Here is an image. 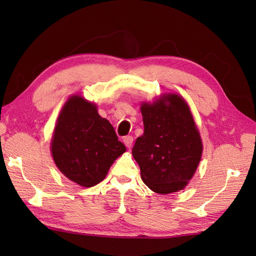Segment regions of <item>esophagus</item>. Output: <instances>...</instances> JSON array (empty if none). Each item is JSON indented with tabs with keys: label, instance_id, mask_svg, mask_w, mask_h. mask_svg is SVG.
I'll return each mask as SVG.
<instances>
[{
	"label": "esophagus",
	"instance_id": "obj_1",
	"mask_svg": "<svg viewBox=\"0 0 256 256\" xmlns=\"http://www.w3.org/2000/svg\"><path fill=\"white\" fill-rule=\"evenodd\" d=\"M124 143H125V145L128 147V148H131V146H132V143H134V138L131 136H127L124 138Z\"/></svg>",
	"mask_w": 256,
	"mask_h": 256
}]
</instances>
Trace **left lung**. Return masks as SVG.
Returning <instances> with one entry per match:
<instances>
[{"label":"left lung","mask_w":256,"mask_h":256,"mask_svg":"<svg viewBox=\"0 0 256 256\" xmlns=\"http://www.w3.org/2000/svg\"><path fill=\"white\" fill-rule=\"evenodd\" d=\"M144 134L132 154L144 184L160 194L184 188L202 156V141L188 104L178 95H166L141 108Z\"/></svg>","instance_id":"1"}]
</instances>
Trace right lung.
<instances>
[{
    "mask_svg": "<svg viewBox=\"0 0 256 256\" xmlns=\"http://www.w3.org/2000/svg\"><path fill=\"white\" fill-rule=\"evenodd\" d=\"M51 150L60 171L88 188L104 180L126 147L118 141L109 120L98 114L95 104L72 96L58 118Z\"/></svg>",
    "mask_w": 256,
    "mask_h": 256,
    "instance_id": "right-lung-1",
    "label": "right lung"
}]
</instances>
